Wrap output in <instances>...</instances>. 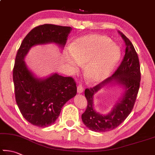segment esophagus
Listing matches in <instances>:
<instances>
[{
	"label": "esophagus",
	"instance_id": "1",
	"mask_svg": "<svg viewBox=\"0 0 155 155\" xmlns=\"http://www.w3.org/2000/svg\"><path fill=\"white\" fill-rule=\"evenodd\" d=\"M83 91H84V88H83V85H78L77 87V91L78 94H81V93L83 92Z\"/></svg>",
	"mask_w": 155,
	"mask_h": 155
}]
</instances>
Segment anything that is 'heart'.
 I'll use <instances>...</instances> for the list:
<instances>
[{
    "label": "heart",
    "mask_w": 155,
    "mask_h": 155,
    "mask_svg": "<svg viewBox=\"0 0 155 155\" xmlns=\"http://www.w3.org/2000/svg\"><path fill=\"white\" fill-rule=\"evenodd\" d=\"M71 55L66 63L74 72L81 64L85 66V76L89 83L102 82L110 74L121 55V51L107 36L89 34L81 36L70 46Z\"/></svg>",
    "instance_id": "b5f03b06"
}]
</instances>
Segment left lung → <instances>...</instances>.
<instances>
[{
    "mask_svg": "<svg viewBox=\"0 0 155 155\" xmlns=\"http://www.w3.org/2000/svg\"><path fill=\"white\" fill-rule=\"evenodd\" d=\"M119 33L125 45V56L122 62L111 77L85 91L87 107L81 118L87 127L94 131H108L121 124L133 109L140 88L141 74L138 56L129 39L122 32ZM110 84L121 86L125 91L111 112L107 115L100 114L93 108V95Z\"/></svg>",
    "mask_w": 155,
    "mask_h": 155,
    "instance_id": "obj_1",
    "label": "left lung"
}]
</instances>
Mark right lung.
<instances>
[{
  "label": "right lung",
  "instance_id": "obj_1",
  "mask_svg": "<svg viewBox=\"0 0 155 155\" xmlns=\"http://www.w3.org/2000/svg\"><path fill=\"white\" fill-rule=\"evenodd\" d=\"M71 27L44 24L35 27L26 36L17 53L13 71L15 100L22 116L31 124L47 127L55 123L61 108L77 94L72 77L54 73L37 78L28 68L24 58L37 45L55 43L63 48Z\"/></svg>",
  "mask_w": 155,
  "mask_h": 155
}]
</instances>
